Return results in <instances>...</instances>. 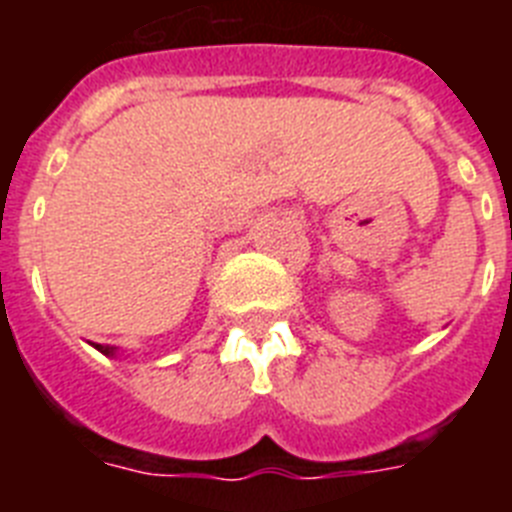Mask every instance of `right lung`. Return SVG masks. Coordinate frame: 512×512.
Listing matches in <instances>:
<instances>
[{"label":"right lung","instance_id":"obj_1","mask_svg":"<svg viewBox=\"0 0 512 512\" xmlns=\"http://www.w3.org/2000/svg\"><path fill=\"white\" fill-rule=\"evenodd\" d=\"M94 348H97V351H102L104 356H115V348H112V346H102V343H97Z\"/></svg>","mask_w":512,"mask_h":512}]
</instances>
